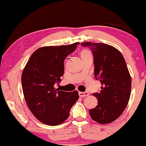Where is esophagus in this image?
<instances>
[{
	"label": "esophagus",
	"instance_id": "esophagus-1",
	"mask_svg": "<svg viewBox=\"0 0 146 146\" xmlns=\"http://www.w3.org/2000/svg\"><path fill=\"white\" fill-rule=\"evenodd\" d=\"M79 95L80 97H82V98H84V97H87L89 95V93L88 92H79Z\"/></svg>",
	"mask_w": 146,
	"mask_h": 146
}]
</instances>
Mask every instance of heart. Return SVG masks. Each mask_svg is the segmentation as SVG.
I'll list each match as a JSON object with an SVG mask.
<instances>
[{"label":"heart","instance_id":"obj_1","mask_svg":"<svg viewBox=\"0 0 146 146\" xmlns=\"http://www.w3.org/2000/svg\"><path fill=\"white\" fill-rule=\"evenodd\" d=\"M82 59H86V58H92V53L88 49H84L80 53Z\"/></svg>","mask_w":146,"mask_h":146}]
</instances>
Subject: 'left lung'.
Returning a JSON list of instances; mask_svg holds the SVG:
<instances>
[{"mask_svg":"<svg viewBox=\"0 0 146 146\" xmlns=\"http://www.w3.org/2000/svg\"><path fill=\"white\" fill-rule=\"evenodd\" d=\"M90 48L93 55L95 77L102 84L100 93H93L98 104L89 110L90 116L102 124L119 117L128 105L131 92V77L119 50L104 43H81Z\"/></svg>","mask_w":146,"mask_h":146,"instance_id":"obj_1","label":"left lung"}]
</instances>
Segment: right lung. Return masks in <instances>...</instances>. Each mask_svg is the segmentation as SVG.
Wrapping results in <instances>:
<instances>
[{"label": "right lung", "instance_id": "right-lung-1", "mask_svg": "<svg viewBox=\"0 0 146 146\" xmlns=\"http://www.w3.org/2000/svg\"><path fill=\"white\" fill-rule=\"evenodd\" d=\"M79 44L39 48L23 69L21 81L25 101L33 115L44 124L57 125L66 121L78 100L77 90L62 91L55 88L54 84L64 74L65 58Z\"/></svg>", "mask_w": 146, "mask_h": 146}]
</instances>
